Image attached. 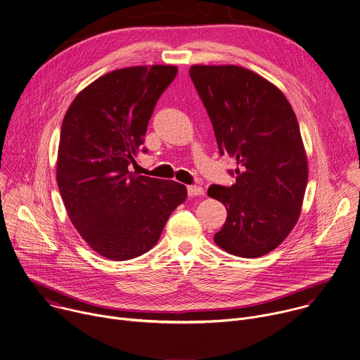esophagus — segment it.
Wrapping results in <instances>:
<instances>
[{"mask_svg": "<svg viewBox=\"0 0 360 360\" xmlns=\"http://www.w3.org/2000/svg\"><path fill=\"white\" fill-rule=\"evenodd\" d=\"M188 195L189 196H199L203 195V188L198 186V185H189L188 186Z\"/></svg>", "mask_w": 360, "mask_h": 360, "instance_id": "1", "label": "esophagus"}]
</instances>
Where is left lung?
<instances>
[{
	"mask_svg": "<svg viewBox=\"0 0 360 360\" xmlns=\"http://www.w3.org/2000/svg\"><path fill=\"white\" fill-rule=\"evenodd\" d=\"M189 76L220 154L238 165L230 171L231 186L207 189L227 210L213 240L233 256H264L295 226L307 188L308 162L295 112L278 87L246 68L193 65Z\"/></svg>",
	"mask_w": 360,
	"mask_h": 360,
	"instance_id": "1",
	"label": "left lung"
}]
</instances>
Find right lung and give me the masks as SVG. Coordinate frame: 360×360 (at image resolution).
Masks as SVG:
<instances>
[{"instance_id": "1", "label": "right lung", "mask_w": 360, "mask_h": 360, "mask_svg": "<svg viewBox=\"0 0 360 360\" xmlns=\"http://www.w3.org/2000/svg\"><path fill=\"white\" fill-rule=\"evenodd\" d=\"M176 66L117 69L84 87L68 108L56 181L68 214L100 256L124 262L151 250L186 188L129 171L154 107Z\"/></svg>"}]
</instances>
